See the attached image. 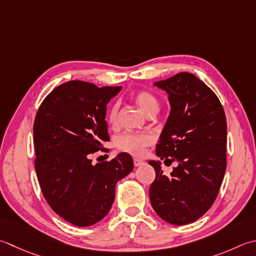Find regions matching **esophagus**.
Instances as JSON below:
<instances>
[{
	"label": "esophagus",
	"mask_w": 256,
	"mask_h": 256,
	"mask_svg": "<svg viewBox=\"0 0 256 256\" xmlns=\"http://www.w3.org/2000/svg\"><path fill=\"white\" fill-rule=\"evenodd\" d=\"M133 163H134V165L135 166H141V165L144 163V161H142V160H140V158H133Z\"/></svg>",
	"instance_id": "esophagus-1"
}]
</instances>
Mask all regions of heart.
<instances>
[{"label":"heart","instance_id":"1","mask_svg":"<svg viewBox=\"0 0 256 256\" xmlns=\"http://www.w3.org/2000/svg\"><path fill=\"white\" fill-rule=\"evenodd\" d=\"M135 101L141 108L145 114H148L158 110V102L154 95L148 92H138L135 95ZM118 104L115 103L108 112V121L112 124L118 121ZM154 138L148 133H134L124 132L115 138V146L123 152H126L133 155H141L144 152V148L151 145Z\"/></svg>","mask_w":256,"mask_h":256}]
</instances>
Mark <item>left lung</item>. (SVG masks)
I'll use <instances>...</instances> for the list:
<instances>
[{"instance_id": "obj_1", "label": "left lung", "mask_w": 256, "mask_h": 256, "mask_svg": "<svg viewBox=\"0 0 256 256\" xmlns=\"http://www.w3.org/2000/svg\"><path fill=\"white\" fill-rule=\"evenodd\" d=\"M154 86L168 95L171 112L160 135L156 155L176 162L165 176L161 162L150 186L152 208L165 222L185 225L212 206L226 168V118L216 95L195 75L181 72Z\"/></svg>"}]
</instances>
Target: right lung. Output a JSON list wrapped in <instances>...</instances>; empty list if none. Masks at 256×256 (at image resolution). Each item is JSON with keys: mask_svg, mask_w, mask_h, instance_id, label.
Wrapping results in <instances>:
<instances>
[{"mask_svg": "<svg viewBox=\"0 0 256 256\" xmlns=\"http://www.w3.org/2000/svg\"><path fill=\"white\" fill-rule=\"evenodd\" d=\"M121 88L83 81L63 83L44 98L35 118L40 186L53 211L76 226L101 221L111 210L116 183L134 168L128 153L95 165L90 160L102 142L110 141L106 105Z\"/></svg>", "mask_w": 256, "mask_h": 256, "instance_id": "add662e5", "label": "right lung"}]
</instances>
